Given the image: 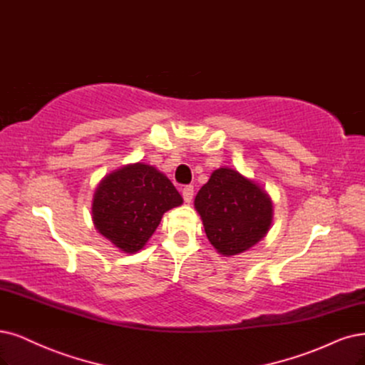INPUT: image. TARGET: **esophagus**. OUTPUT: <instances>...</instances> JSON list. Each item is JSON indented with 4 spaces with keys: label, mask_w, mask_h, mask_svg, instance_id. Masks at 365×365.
Segmentation results:
<instances>
[{
    "label": "esophagus",
    "mask_w": 365,
    "mask_h": 365,
    "mask_svg": "<svg viewBox=\"0 0 365 365\" xmlns=\"http://www.w3.org/2000/svg\"><path fill=\"white\" fill-rule=\"evenodd\" d=\"M182 195H183L185 203H191L192 198H194V186L192 185L185 186L182 190Z\"/></svg>",
    "instance_id": "esophagus-1"
}]
</instances>
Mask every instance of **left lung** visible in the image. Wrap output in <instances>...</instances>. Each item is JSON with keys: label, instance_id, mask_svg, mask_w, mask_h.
<instances>
[{"label": "left lung", "instance_id": "1", "mask_svg": "<svg viewBox=\"0 0 365 365\" xmlns=\"http://www.w3.org/2000/svg\"><path fill=\"white\" fill-rule=\"evenodd\" d=\"M213 248L232 257L260 242L272 224V200L254 180L233 168H218L201 186L195 201Z\"/></svg>", "mask_w": 365, "mask_h": 365}]
</instances>
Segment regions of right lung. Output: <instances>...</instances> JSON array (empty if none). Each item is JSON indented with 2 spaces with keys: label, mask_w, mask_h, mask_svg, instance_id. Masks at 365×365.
I'll return each instance as SVG.
<instances>
[{
  "label": "right lung",
  "mask_w": 365,
  "mask_h": 365,
  "mask_svg": "<svg viewBox=\"0 0 365 365\" xmlns=\"http://www.w3.org/2000/svg\"><path fill=\"white\" fill-rule=\"evenodd\" d=\"M182 203V195L164 173L137 162L101 180L93 195V222L120 251L133 254L152 237L162 215Z\"/></svg>",
  "instance_id": "right-lung-1"
}]
</instances>
